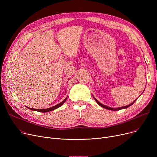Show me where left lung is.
<instances>
[{
  "label": "left lung",
  "mask_w": 157,
  "mask_h": 157,
  "mask_svg": "<svg viewBox=\"0 0 157 157\" xmlns=\"http://www.w3.org/2000/svg\"><path fill=\"white\" fill-rule=\"evenodd\" d=\"M94 97V99L95 100V101L97 102V103L100 106H101V107H102V108H105V109H109V110H112V111H118V110H120V109H126V108H128V107H130L131 105H132L135 102H136V101L137 100H136V101H134L133 102H132L131 104H130L129 105H126V106H124V107H120V108H110V107H108V106H107V105H104V104H101V102H98L96 98L94 97V96H93Z\"/></svg>",
  "instance_id": "8db88e82"
}]
</instances>
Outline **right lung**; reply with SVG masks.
<instances>
[{
  "label": "right lung",
  "mask_w": 157,
  "mask_h": 157,
  "mask_svg": "<svg viewBox=\"0 0 157 157\" xmlns=\"http://www.w3.org/2000/svg\"><path fill=\"white\" fill-rule=\"evenodd\" d=\"M67 97H66L62 102H61L59 103V104H57V105H55V106H53V107H52V108H47V109H37L30 108H28V107H27V108H29V109H31V110H32V111H39V112H40V113H46V112L51 111H53V110H54V109H57V108H59V107H60V106L66 101V100H67Z\"/></svg>",
  "instance_id": "1"
}]
</instances>
